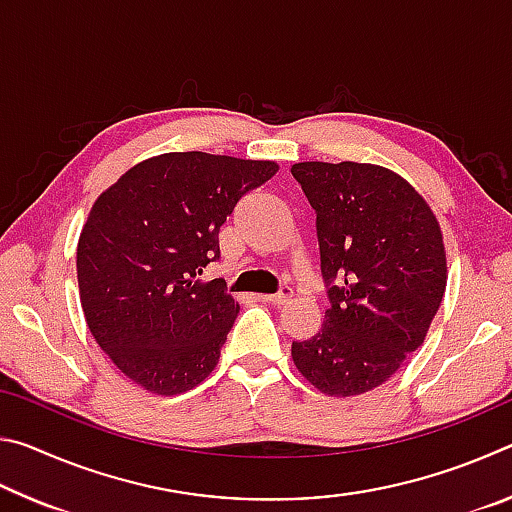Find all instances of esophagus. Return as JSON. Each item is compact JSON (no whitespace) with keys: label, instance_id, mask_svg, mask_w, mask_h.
<instances>
[{"label":"esophagus","instance_id":"esophagus-1","mask_svg":"<svg viewBox=\"0 0 512 512\" xmlns=\"http://www.w3.org/2000/svg\"><path fill=\"white\" fill-rule=\"evenodd\" d=\"M293 296V289L291 287H280V291L277 293H271V296H259V300H264V302H271V305H284V302H287L289 298Z\"/></svg>","mask_w":512,"mask_h":512}]
</instances>
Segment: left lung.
<instances>
[{
	"mask_svg": "<svg viewBox=\"0 0 512 512\" xmlns=\"http://www.w3.org/2000/svg\"><path fill=\"white\" fill-rule=\"evenodd\" d=\"M293 178L316 212L323 327L293 341L296 368L320 393H368L422 345L443 302L440 225L397 173L361 162H298Z\"/></svg>",
	"mask_w": 512,
	"mask_h": 512,
	"instance_id": "left-lung-1",
	"label": "left lung"
}]
</instances>
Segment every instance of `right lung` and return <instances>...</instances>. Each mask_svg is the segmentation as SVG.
<instances>
[{"label": "right lung", "mask_w": 512, "mask_h": 512, "mask_svg": "<svg viewBox=\"0 0 512 512\" xmlns=\"http://www.w3.org/2000/svg\"><path fill=\"white\" fill-rule=\"evenodd\" d=\"M275 171L268 160L164 153L92 205L76 250L85 320L144 391H192L219 363L239 305L201 273L219 259V230L239 198Z\"/></svg>", "instance_id": "obj_1"}]
</instances>
